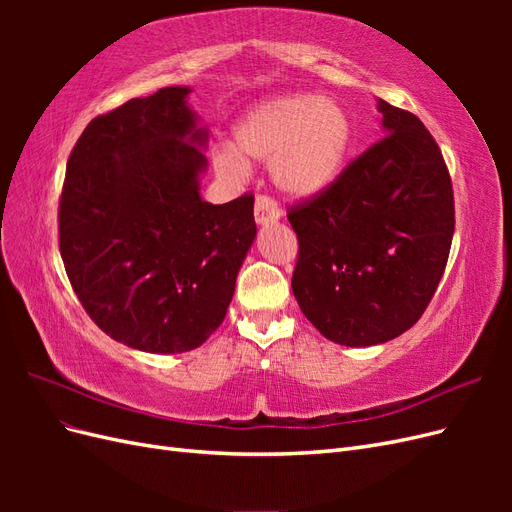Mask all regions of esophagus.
<instances>
[{
  "mask_svg": "<svg viewBox=\"0 0 512 512\" xmlns=\"http://www.w3.org/2000/svg\"><path fill=\"white\" fill-rule=\"evenodd\" d=\"M254 215H256V224L258 226H267L280 220V209L267 196H258L256 205H254Z\"/></svg>",
  "mask_w": 512,
  "mask_h": 512,
  "instance_id": "34e87169",
  "label": "esophagus"
}]
</instances>
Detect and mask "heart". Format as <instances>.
Returning <instances> with one entry per match:
<instances>
[{
	"instance_id": "b5f03b06",
	"label": "heart",
	"mask_w": 512,
	"mask_h": 512,
	"mask_svg": "<svg viewBox=\"0 0 512 512\" xmlns=\"http://www.w3.org/2000/svg\"><path fill=\"white\" fill-rule=\"evenodd\" d=\"M235 147L220 145L213 166L241 179L247 164H269L273 185L292 200H312L342 175L352 145V119L333 98L273 96L252 104L232 126Z\"/></svg>"
}]
</instances>
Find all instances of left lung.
Instances as JSON below:
<instances>
[{"mask_svg": "<svg viewBox=\"0 0 512 512\" xmlns=\"http://www.w3.org/2000/svg\"><path fill=\"white\" fill-rule=\"evenodd\" d=\"M382 141L312 203L292 207L299 260L292 292L339 346L389 342L423 316L455 230L453 185L416 115L376 100Z\"/></svg>", "mask_w": 512, "mask_h": 512, "instance_id": "8db88e82", "label": "left lung"}]
</instances>
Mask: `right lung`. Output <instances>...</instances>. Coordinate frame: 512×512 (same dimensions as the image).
<instances>
[{
	"label": "right lung",
	"instance_id": "obj_1",
	"mask_svg": "<svg viewBox=\"0 0 512 512\" xmlns=\"http://www.w3.org/2000/svg\"><path fill=\"white\" fill-rule=\"evenodd\" d=\"M190 94L164 87L89 121L59 200L76 297L108 337L151 354L207 342L256 239L254 196H200L209 130Z\"/></svg>",
	"mask_w": 512,
	"mask_h": 512
}]
</instances>
